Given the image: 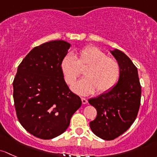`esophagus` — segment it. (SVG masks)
Returning a JSON list of instances; mask_svg holds the SVG:
<instances>
[{
	"label": "esophagus",
	"mask_w": 157,
	"mask_h": 157,
	"mask_svg": "<svg viewBox=\"0 0 157 157\" xmlns=\"http://www.w3.org/2000/svg\"><path fill=\"white\" fill-rule=\"evenodd\" d=\"M82 102L83 104H86L87 103H88V101H87L86 98H82Z\"/></svg>",
	"instance_id": "34e87169"
}]
</instances>
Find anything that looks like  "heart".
<instances>
[{
    "label": "heart",
    "mask_w": 157,
    "mask_h": 157,
    "mask_svg": "<svg viewBox=\"0 0 157 157\" xmlns=\"http://www.w3.org/2000/svg\"><path fill=\"white\" fill-rule=\"evenodd\" d=\"M84 71L85 78L78 81L72 90L82 95H88L96 90L103 94L112 89L119 80L121 67L117 59L109 57L97 47L89 46L81 50L76 58L67 54L63 58L60 68L68 85L71 86Z\"/></svg>",
    "instance_id": "heart-1"
}]
</instances>
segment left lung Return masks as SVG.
Returning <instances> with one entry per match:
<instances>
[{
	"instance_id": "8db88e82",
	"label": "left lung",
	"mask_w": 157,
	"mask_h": 157,
	"mask_svg": "<svg viewBox=\"0 0 157 157\" xmlns=\"http://www.w3.org/2000/svg\"><path fill=\"white\" fill-rule=\"evenodd\" d=\"M111 53L121 67L118 83L106 93L88 101L98 113L94 120L90 122V129L106 140L120 136L135 122L141 96L137 67L122 51L114 50Z\"/></svg>"
}]
</instances>
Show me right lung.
<instances>
[{
  "label": "right lung",
  "mask_w": 157,
  "mask_h": 157,
  "mask_svg": "<svg viewBox=\"0 0 157 157\" xmlns=\"http://www.w3.org/2000/svg\"><path fill=\"white\" fill-rule=\"evenodd\" d=\"M70 44L56 40L34 48L19 64L13 101L22 126L35 137L52 139L63 133L81 98L69 90L60 68Z\"/></svg>",
  "instance_id": "obj_1"
}]
</instances>
